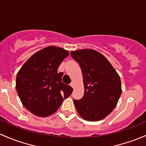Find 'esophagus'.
I'll use <instances>...</instances> for the list:
<instances>
[{"label":"esophagus","instance_id":"34e87169","mask_svg":"<svg viewBox=\"0 0 146 146\" xmlns=\"http://www.w3.org/2000/svg\"><path fill=\"white\" fill-rule=\"evenodd\" d=\"M70 86H71V87H73H73H74V82H71V83H70Z\"/></svg>","mask_w":146,"mask_h":146}]
</instances>
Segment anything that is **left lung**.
<instances>
[{"label": "left lung", "mask_w": 146, "mask_h": 146, "mask_svg": "<svg viewBox=\"0 0 146 146\" xmlns=\"http://www.w3.org/2000/svg\"><path fill=\"white\" fill-rule=\"evenodd\" d=\"M70 55L80 66L85 87L82 99L73 100L76 110L85 120H101L113 111L120 97L119 75L96 50H80L71 52Z\"/></svg>", "instance_id": "left-lung-1"}]
</instances>
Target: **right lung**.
Segmentation results:
<instances>
[{"label":"right lung","mask_w":146,"mask_h":146,"mask_svg":"<svg viewBox=\"0 0 146 146\" xmlns=\"http://www.w3.org/2000/svg\"><path fill=\"white\" fill-rule=\"evenodd\" d=\"M68 51L50 46L32 55L22 66L16 78V89L23 105L34 115L47 117L60 107L73 92L62 82L57 69L68 56Z\"/></svg>","instance_id":"add662e5"}]
</instances>
